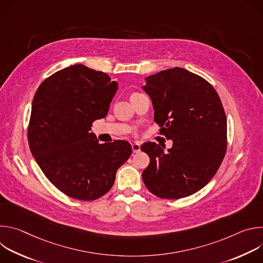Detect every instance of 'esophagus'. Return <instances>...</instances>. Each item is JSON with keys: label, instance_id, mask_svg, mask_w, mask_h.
Segmentation results:
<instances>
[{"label": "esophagus", "instance_id": "1", "mask_svg": "<svg viewBox=\"0 0 263 263\" xmlns=\"http://www.w3.org/2000/svg\"><path fill=\"white\" fill-rule=\"evenodd\" d=\"M131 146H132L133 153H138V152H140V144H139V143L134 142V143L131 144Z\"/></svg>", "mask_w": 263, "mask_h": 263}]
</instances>
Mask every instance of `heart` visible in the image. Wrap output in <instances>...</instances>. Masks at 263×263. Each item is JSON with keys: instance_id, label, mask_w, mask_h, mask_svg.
<instances>
[{"instance_id": "1", "label": "heart", "mask_w": 263, "mask_h": 263, "mask_svg": "<svg viewBox=\"0 0 263 263\" xmlns=\"http://www.w3.org/2000/svg\"><path fill=\"white\" fill-rule=\"evenodd\" d=\"M136 95H140V92H134L132 96H136ZM132 96H131V97H132Z\"/></svg>"}]
</instances>
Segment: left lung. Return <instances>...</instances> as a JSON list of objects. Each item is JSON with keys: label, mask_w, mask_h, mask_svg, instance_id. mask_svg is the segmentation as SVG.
Returning <instances> with one entry per match:
<instances>
[{"label": "left lung", "mask_w": 263, "mask_h": 263, "mask_svg": "<svg viewBox=\"0 0 263 263\" xmlns=\"http://www.w3.org/2000/svg\"><path fill=\"white\" fill-rule=\"evenodd\" d=\"M144 91L159 133L173 140L164 152L155 142L140 148L149 157L146 189L161 199L189 197L213 178L227 152V118L214 87L190 70L174 67L146 77Z\"/></svg>", "instance_id": "obj_1"}]
</instances>
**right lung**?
Here are the masks:
<instances>
[{
  "mask_svg": "<svg viewBox=\"0 0 263 263\" xmlns=\"http://www.w3.org/2000/svg\"><path fill=\"white\" fill-rule=\"evenodd\" d=\"M118 89L103 71L83 64L51 74L37 88L28 125L31 153L48 180L80 201L107 194L132 153L125 140L100 143L91 125L107 116Z\"/></svg>",
  "mask_w": 263,
  "mask_h": 263,
  "instance_id": "obj_1",
  "label": "right lung"
}]
</instances>
